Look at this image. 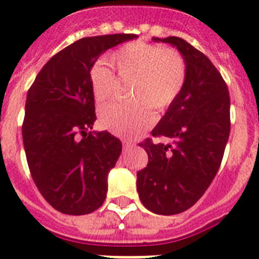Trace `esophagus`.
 <instances>
[{"instance_id": "esophagus-1", "label": "esophagus", "mask_w": 259, "mask_h": 259, "mask_svg": "<svg viewBox=\"0 0 259 259\" xmlns=\"http://www.w3.org/2000/svg\"><path fill=\"white\" fill-rule=\"evenodd\" d=\"M133 146H134V144H133L132 142H126V141L122 142V147H124L125 151H127V149H130Z\"/></svg>"}]
</instances>
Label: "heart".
Segmentation results:
<instances>
[{
	"label": "heart",
	"mask_w": 259,
	"mask_h": 259,
	"mask_svg": "<svg viewBox=\"0 0 259 259\" xmlns=\"http://www.w3.org/2000/svg\"><path fill=\"white\" fill-rule=\"evenodd\" d=\"M110 62L118 78L133 79L132 98L135 101L127 105L110 103L101 108V126L118 137L141 135L154 122L151 107L165 111L180 96L187 80L184 59L172 48L137 40L113 51ZM89 79L97 105L113 96L117 80L105 65H94Z\"/></svg>",
	"instance_id": "heart-1"
}]
</instances>
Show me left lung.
<instances>
[{
  "mask_svg": "<svg viewBox=\"0 0 259 259\" xmlns=\"http://www.w3.org/2000/svg\"><path fill=\"white\" fill-rule=\"evenodd\" d=\"M152 39L178 48L187 65L180 96L152 130L172 144H139L148 153V165L137 174L139 198L153 213L170 216L195 204L216 176L230 134V96L219 70L187 40Z\"/></svg>",
  "mask_w": 259,
  "mask_h": 259,
  "instance_id": "obj_1",
  "label": "left lung"
}]
</instances>
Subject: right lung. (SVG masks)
Returning a JSON list of instances; mask_svg holds the SVG:
<instances>
[{"label": "right lung", "mask_w": 259, "mask_h": 259, "mask_svg": "<svg viewBox=\"0 0 259 259\" xmlns=\"http://www.w3.org/2000/svg\"><path fill=\"white\" fill-rule=\"evenodd\" d=\"M135 38H81L56 53L28 91L23 142L29 170L43 198L62 213H92L105 202L122 144L108 132H92L97 117L89 72L102 53Z\"/></svg>", "instance_id": "add662e5"}]
</instances>
